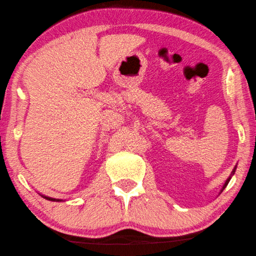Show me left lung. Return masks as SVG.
<instances>
[{
  "mask_svg": "<svg viewBox=\"0 0 256 256\" xmlns=\"http://www.w3.org/2000/svg\"><path fill=\"white\" fill-rule=\"evenodd\" d=\"M235 170H236V166H235V168H234V170H233V171H232V174H230V176H228V179H227V180H226V182L224 184V186H222V190H220V192H222V190H224V189L226 188V186H227V184H228V182H230V178H232V176H233V174H235Z\"/></svg>",
  "mask_w": 256,
  "mask_h": 256,
  "instance_id": "8db88e82",
  "label": "left lung"
}]
</instances>
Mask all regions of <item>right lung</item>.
<instances>
[{
    "label": "right lung",
    "mask_w": 256,
    "mask_h": 256,
    "mask_svg": "<svg viewBox=\"0 0 256 256\" xmlns=\"http://www.w3.org/2000/svg\"><path fill=\"white\" fill-rule=\"evenodd\" d=\"M41 196H42V194H41ZM42 197L46 198V199H48V200H50V202H62V200H59V199H54V198L47 197V196H42Z\"/></svg>",
    "instance_id": "obj_1"
}]
</instances>
